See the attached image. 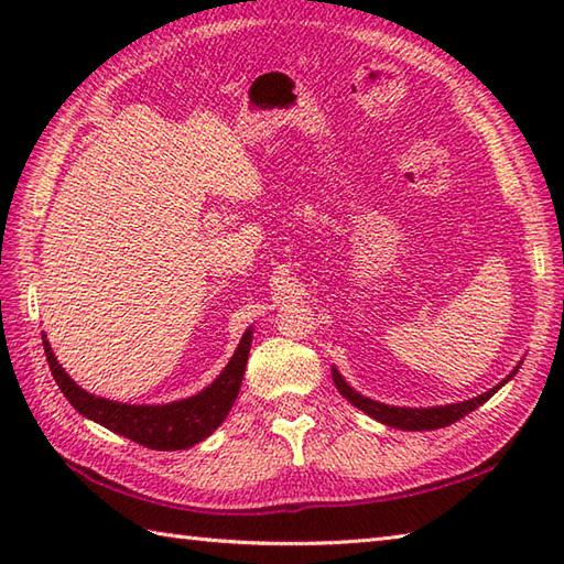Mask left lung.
<instances>
[{
    "label": "left lung",
    "mask_w": 564,
    "mask_h": 564,
    "mask_svg": "<svg viewBox=\"0 0 564 564\" xmlns=\"http://www.w3.org/2000/svg\"><path fill=\"white\" fill-rule=\"evenodd\" d=\"M513 373H517V370H513ZM332 380H334V386H337V390L344 394V398L349 400L354 406H358V410L370 414L373 419H378V422H382V424L394 426V429H404V431H431V429H441V426L455 424V422H458V419H463L465 414H470L473 410H477V406L485 404L507 382V380H501L499 386H495L492 390H487L485 394H477V398L467 400V402L446 404V406H429V410H406V406L380 404L376 400L364 398V394H358L354 388L346 386L344 378L337 373V368H332Z\"/></svg>",
    "instance_id": "obj_1"
}]
</instances>
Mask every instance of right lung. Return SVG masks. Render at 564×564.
<instances>
[{
	"label": "right lung",
	"instance_id": "obj_1",
	"mask_svg": "<svg viewBox=\"0 0 564 564\" xmlns=\"http://www.w3.org/2000/svg\"><path fill=\"white\" fill-rule=\"evenodd\" d=\"M251 346V329L245 332L242 341H239L235 356L230 364L225 366L218 380L208 386L203 392L194 394V398L172 402V404H121L113 400H101L94 394L84 392L75 380H72L63 366L57 364V358L51 351V344L45 341L43 334V349L51 373L57 382L59 392L65 394L69 404L75 410L106 426L113 434H121L130 441L140 443V446L152 451H182L194 446V443L210 436L218 429L227 412L232 410V404L239 394V386H242V376L247 368V356Z\"/></svg>",
	"mask_w": 564,
	"mask_h": 564
}]
</instances>
